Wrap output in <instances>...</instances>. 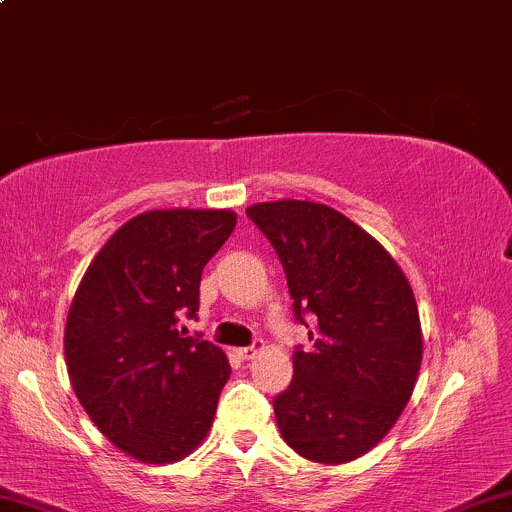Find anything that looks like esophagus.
Returning <instances> with one entry per match:
<instances>
[{"instance_id":"esophagus-1","label":"esophagus","mask_w":512,"mask_h":512,"mask_svg":"<svg viewBox=\"0 0 512 512\" xmlns=\"http://www.w3.org/2000/svg\"><path fill=\"white\" fill-rule=\"evenodd\" d=\"M262 348H264L262 341H257V343H252V346H248V348H236V355L240 357V360H252V357L260 353Z\"/></svg>"}]
</instances>
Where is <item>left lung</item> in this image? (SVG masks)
Here are the masks:
<instances>
[{"instance_id":"1","label":"left lung","mask_w":512,"mask_h":512,"mask_svg":"<svg viewBox=\"0 0 512 512\" xmlns=\"http://www.w3.org/2000/svg\"><path fill=\"white\" fill-rule=\"evenodd\" d=\"M283 264L293 312L312 319L310 353L274 398L283 441L312 463L341 465L391 432L415 389L422 326L403 269L365 229L307 200L245 209Z\"/></svg>"}]
</instances>
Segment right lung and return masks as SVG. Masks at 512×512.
I'll return each mask as SVG.
<instances>
[{
    "mask_svg": "<svg viewBox=\"0 0 512 512\" xmlns=\"http://www.w3.org/2000/svg\"><path fill=\"white\" fill-rule=\"evenodd\" d=\"M231 209H152L121 226L80 279L64 353L95 427L140 463L200 446L231 377L224 350L178 329L200 307L205 264L231 231Z\"/></svg>",
    "mask_w": 512,
    "mask_h": 512,
    "instance_id": "1",
    "label": "right lung"
}]
</instances>
